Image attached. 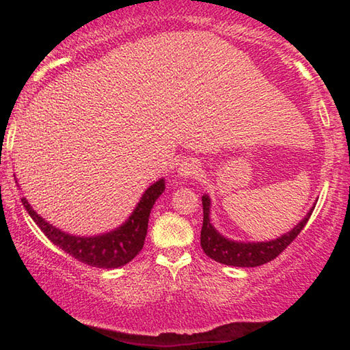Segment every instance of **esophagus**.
<instances>
[{
  "instance_id": "obj_1",
  "label": "esophagus",
  "mask_w": 350,
  "mask_h": 350,
  "mask_svg": "<svg viewBox=\"0 0 350 350\" xmlns=\"http://www.w3.org/2000/svg\"><path fill=\"white\" fill-rule=\"evenodd\" d=\"M199 171H200V167H199L198 161H193V159H185V161H183L179 167V176L180 177H194V176H198Z\"/></svg>"
}]
</instances>
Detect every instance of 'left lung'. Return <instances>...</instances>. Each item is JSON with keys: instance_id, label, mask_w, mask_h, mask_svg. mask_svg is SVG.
I'll list each match as a JSON object with an SVG mask.
<instances>
[{"instance_id": "obj_1", "label": "left lung", "mask_w": 350, "mask_h": 350, "mask_svg": "<svg viewBox=\"0 0 350 350\" xmlns=\"http://www.w3.org/2000/svg\"><path fill=\"white\" fill-rule=\"evenodd\" d=\"M210 198L205 194V196H202L204 224L202 232H200V245H202L206 256L215 259L216 262L233 265V267H258V265L267 264L276 256H280V254L292 244L296 236L301 233V230L306 227L313 208H315V206H312L303 221L296 225L293 230H290L288 233L282 234L273 241L238 242L224 238V236L213 227L210 222Z\"/></svg>"}]
</instances>
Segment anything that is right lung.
<instances>
[{
	"label": "right lung",
	"mask_w": 350,
	"mask_h": 350,
	"mask_svg": "<svg viewBox=\"0 0 350 350\" xmlns=\"http://www.w3.org/2000/svg\"><path fill=\"white\" fill-rule=\"evenodd\" d=\"M165 191V180L161 179L146 189L140 202L135 206L133 215L120 227L109 233L98 236H72L55 228L54 225L46 222L43 217L35 213L26 198L21 199L29 216L38 225L51 242L66 252L70 256L91 267L117 269L128 264L137 256L144 248L145 236L148 230V219L154 202Z\"/></svg>",
	"instance_id": "obj_1"
}]
</instances>
